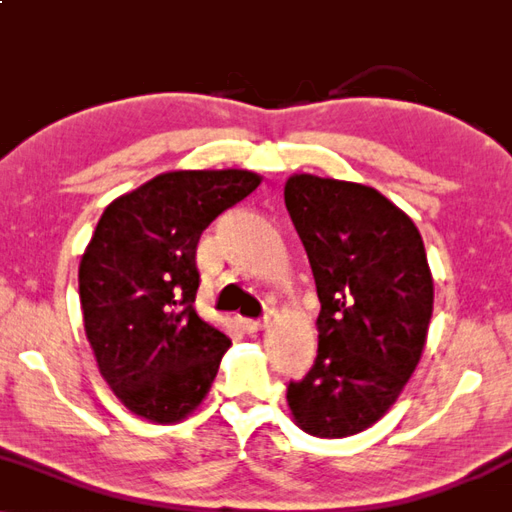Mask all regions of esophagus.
I'll list each match as a JSON object with an SVG mask.
<instances>
[{"label":"esophagus","instance_id":"esophagus-1","mask_svg":"<svg viewBox=\"0 0 512 512\" xmlns=\"http://www.w3.org/2000/svg\"><path fill=\"white\" fill-rule=\"evenodd\" d=\"M240 329L247 334H256L267 325V320H251V318H240Z\"/></svg>","mask_w":512,"mask_h":512}]
</instances>
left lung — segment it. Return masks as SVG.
<instances>
[{
    "label": "left lung",
    "mask_w": 512,
    "mask_h": 512,
    "mask_svg": "<svg viewBox=\"0 0 512 512\" xmlns=\"http://www.w3.org/2000/svg\"><path fill=\"white\" fill-rule=\"evenodd\" d=\"M288 215L320 300L318 357L286 398L313 437H348L396 403L426 345L432 274L421 233L373 187L295 174Z\"/></svg>",
    "instance_id": "obj_1"
}]
</instances>
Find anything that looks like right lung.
Listing matches in <instances>:
<instances>
[{"label": "right lung", "mask_w": 512, "mask_h": 512, "mask_svg": "<svg viewBox=\"0 0 512 512\" xmlns=\"http://www.w3.org/2000/svg\"><path fill=\"white\" fill-rule=\"evenodd\" d=\"M258 185L242 169L169 171L102 212L80 263L84 332L109 389L141 419L176 423L206 398L231 338L194 309L196 245Z\"/></svg>", "instance_id": "add662e5"}]
</instances>
